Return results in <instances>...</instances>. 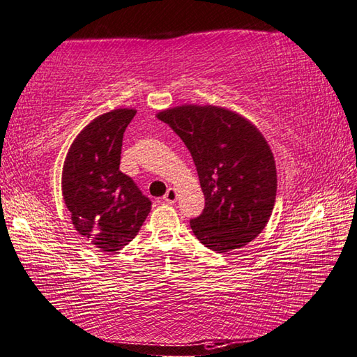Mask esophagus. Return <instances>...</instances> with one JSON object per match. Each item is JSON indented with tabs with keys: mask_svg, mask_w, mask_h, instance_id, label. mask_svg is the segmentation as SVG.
<instances>
[{
	"mask_svg": "<svg viewBox=\"0 0 357 357\" xmlns=\"http://www.w3.org/2000/svg\"><path fill=\"white\" fill-rule=\"evenodd\" d=\"M176 199H178V192L174 190V188H169L167 193L164 195V201L169 202V204H173V202H176Z\"/></svg>",
	"mask_w": 357,
	"mask_h": 357,
	"instance_id": "1",
	"label": "esophagus"
}]
</instances>
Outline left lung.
<instances>
[{
    "label": "left lung",
    "mask_w": 357,
    "mask_h": 357,
    "mask_svg": "<svg viewBox=\"0 0 357 357\" xmlns=\"http://www.w3.org/2000/svg\"><path fill=\"white\" fill-rule=\"evenodd\" d=\"M183 139L206 198L190 227L218 254L246 246L271 218L277 195L274 155L255 125L213 105H183L158 113Z\"/></svg>",
    "instance_id": "left-lung-1"
}]
</instances>
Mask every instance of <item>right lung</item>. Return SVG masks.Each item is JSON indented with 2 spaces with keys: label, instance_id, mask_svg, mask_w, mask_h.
Listing matches in <instances>:
<instances>
[{
  "label": "right lung",
  "instance_id": "right-lung-1",
  "mask_svg": "<svg viewBox=\"0 0 357 357\" xmlns=\"http://www.w3.org/2000/svg\"><path fill=\"white\" fill-rule=\"evenodd\" d=\"M136 109L119 108L89 122L74 139L61 173V192L77 232L102 252L135 238L151 201L119 170L125 128Z\"/></svg>",
  "mask_w": 357,
  "mask_h": 357
}]
</instances>
